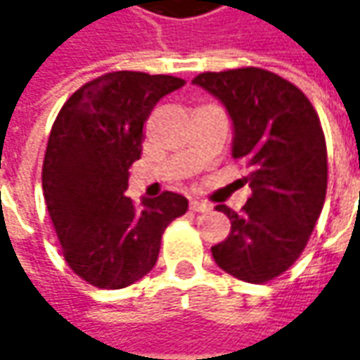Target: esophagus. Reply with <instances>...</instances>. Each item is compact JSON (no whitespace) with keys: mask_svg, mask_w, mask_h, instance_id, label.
<instances>
[{"mask_svg":"<svg viewBox=\"0 0 360 360\" xmlns=\"http://www.w3.org/2000/svg\"><path fill=\"white\" fill-rule=\"evenodd\" d=\"M190 210H194V212H210L212 206H210L208 202L194 198V200H190Z\"/></svg>","mask_w":360,"mask_h":360,"instance_id":"34e87169","label":"esophagus"}]
</instances>
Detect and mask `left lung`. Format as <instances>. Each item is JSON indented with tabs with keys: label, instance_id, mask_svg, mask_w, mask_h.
<instances>
[{
	"label": "left lung",
	"instance_id": "obj_1",
	"mask_svg": "<svg viewBox=\"0 0 360 360\" xmlns=\"http://www.w3.org/2000/svg\"><path fill=\"white\" fill-rule=\"evenodd\" d=\"M232 122V158L248 160L252 196L230 218L226 240L212 246L216 264L246 283L272 281L304 250L326 196V144L309 98L281 76L240 68L194 77Z\"/></svg>",
	"mask_w": 360,
	"mask_h": 360
}]
</instances>
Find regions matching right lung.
Segmentation results:
<instances>
[{
    "mask_svg": "<svg viewBox=\"0 0 360 360\" xmlns=\"http://www.w3.org/2000/svg\"><path fill=\"white\" fill-rule=\"evenodd\" d=\"M184 86L174 76L112 72L63 104L41 170L44 198L70 269L98 288H124L154 269L160 240L188 210L182 194L124 196L140 160L144 124L160 98Z\"/></svg>",
    "mask_w": 360,
    "mask_h": 360,
    "instance_id": "1",
    "label": "right lung"
}]
</instances>
